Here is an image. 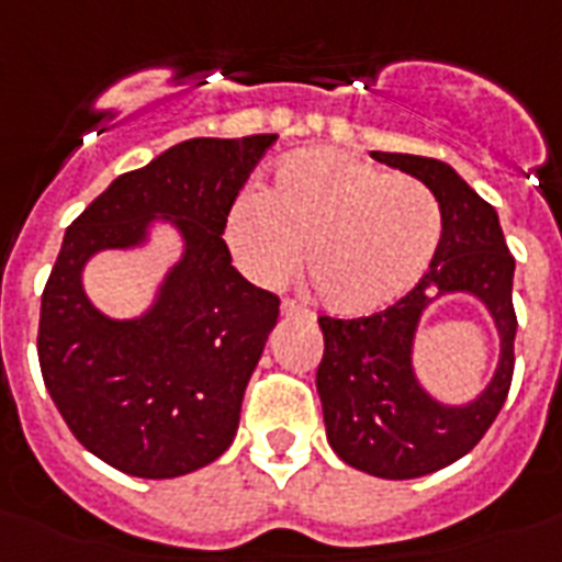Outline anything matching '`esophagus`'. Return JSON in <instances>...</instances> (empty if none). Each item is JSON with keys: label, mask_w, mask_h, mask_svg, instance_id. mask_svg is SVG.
<instances>
[{"label": "esophagus", "mask_w": 562, "mask_h": 562, "mask_svg": "<svg viewBox=\"0 0 562 562\" xmlns=\"http://www.w3.org/2000/svg\"><path fill=\"white\" fill-rule=\"evenodd\" d=\"M282 315H285V317H306V321H315V312H308L306 306H300L297 300H291V297L282 300Z\"/></svg>", "instance_id": "34e87169"}]
</instances>
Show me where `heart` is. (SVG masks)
Segmentation results:
<instances>
[{
	"mask_svg": "<svg viewBox=\"0 0 562 562\" xmlns=\"http://www.w3.org/2000/svg\"><path fill=\"white\" fill-rule=\"evenodd\" d=\"M443 236L435 194L333 148L285 157L265 194H241L227 215V245L259 285L306 273L338 315H368L400 300L428 271Z\"/></svg>",
	"mask_w": 562,
	"mask_h": 562,
	"instance_id": "1",
	"label": "heart"
}]
</instances>
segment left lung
<instances>
[{
	"instance_id": "left-lung-1",
	"label": "left lung",
	"mask_w": 562,
	"mask_h": 562,
	"mask_svg": "<svg viewBox=\"0 0 562 562\" xmlns=\"http://www.w3.org/2000/svg\"><path fill=\"white\" fill-rule=\"evenodd\" d=\"M373 160L423 180L440 203L443 236L428 271L396 303L364 317H317L324 359L317 393L335 454L375 479H419L479 446L514 382V256L496 210L446 162L414 154L373 151ZM437 290H470L491 308L503 335V359L479 401L449 409L427 396L409 370V341Z\"/></svg>"
}]
</instances>
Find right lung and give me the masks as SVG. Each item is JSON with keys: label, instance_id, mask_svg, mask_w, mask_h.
<instances>
[{"label": "right lung", "instance_id": "1", "mask_svg": "<svg viewBox=\"0 0 562 562\" xmlns=\"http://www.w3.org/2000/svg\"><path fill=\"white\" fill-rule=\"evenodd\" d=\"M273 134L187 139L116 178L66 227L40 303L37 356L60 417L136 479H178L227 452L280 297L233 268L224 229ZM154 214L179 224L188 254L139 322H110L80 289L82 262L144 237Z\"/></svg>", "mask_w": 562, "mask_h": 562}]
</instances>
